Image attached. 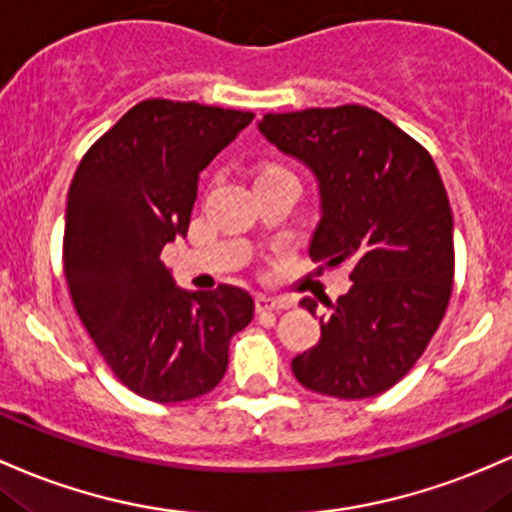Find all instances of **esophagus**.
Here are the masks:
<instances>
[{"mask_svg":"<svg viewBox=\"0 0 512 512\" xmlns=\"http://www.w3.org/2000/svg\"><path fill=\"white\" fill-rule=\"evenodd\" d=\"M291 303L286 299H272V296H265V294H257L255 296V308L257 313H265V311H284V308H289Z\"/></svg>","mask_w":512,"mask_h":512,"instance_id":"34e87169","label":"esophagus"}]
</instances>
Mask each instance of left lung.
I'll return each instance as SVG.
<instances>
[{"mask_svg": "<svg viewBox=\"0 0 512 512\" xmlns=\"http://www.w3.org/2000/svg\"><path fill=\"white\" fill-rule=\"evenodd\" d=\"M269 143L318 182L313 260L350 267L352 286L325 299L320 340L291 362L306 389L369 398L411 372L447 311L454 221L428 150L379 111L359 104L265 114ZM316 316L318 303L301 299Z\"/></svg>", "mask_w": 512, "mask_h": 512, "instance_id": "obj_1", "label": "left lung"}]
</instances>
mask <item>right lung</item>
I'll return each mask as SVG.
<instances>
[{"instance_id":"obj_1","label":"right lung","mask_w":512,"mask_h":512,"mask_svg":"<svg viewBox=\"0 0 512 512\" xmlns=\"http://www.w3.org/2000/svg\"><path fill=\"white\" fill-rule=\"evenodd\" d=\"M252 111L145 99L82 157L65 211L63 269L75 311L123 386L155 403L216 389L228 345L255 313L238 286L184 291L160 260L187 235L199 172Z\"/></svg>"}]
</instances>
